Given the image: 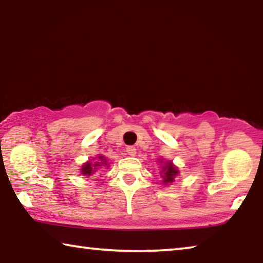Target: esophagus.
<instances>
[{
  "label": "esophagus",
  "instance_id": "esophagus-1",
  "mask_svg": "<svg viewBox=\"0 0 263 263\" xmlns=\"http://www.w3.org/2000/svg\"><path fill=\"white\" fill-rule=\"evenodd\" d=\"M126 153L130 155V157H135V155L137 154V149H136V147H133V146H128V147L126 148Z\"/></svg>",
  "mask_w": 263,
  "mask_h": 263
}]
</instances>
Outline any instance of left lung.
Instances as JSON below:
<instances>
[{
	"instance_id": "8db88e82",
	"label": "left lung",
	"mask_w": 263,
	"mask_h": 263,
	"mask_svg": "<svg viewBox=\"0 0 263 263\" xmlns=\"http://www.w3.org/2000/svg\"><path fill=\"white\" fill-rule=\"evenodd\" d=\"M159 163H160V168H161V171H160V176L162 177V184L163 185H169L172 183H174L175 182V177L180 174V171H179V167L175 166L173 161L171 160H164V159H159L158 160Z\"/></svg>"
}]
</instances>
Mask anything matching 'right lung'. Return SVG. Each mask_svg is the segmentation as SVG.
I'll list each match as a JSON object with an SVG mask.
<instances>
[{"mask_svg": "<svg viewBox=\"0 0 263 263\" xmlns=\"http://www.w3.org/2000/svg\"><path fill=\"white\" fill-rule=\"evenodd\" d=\"M109 162L108 159H106L104 155H97V158H92L89 159L87 162H84L81 169H80V174L83 176H91L94 175L97 169H100L101 167H105L109 168Z\"/></svg>", "mask_w": 263, "mask_h": 263, "instance_id": "right-lung-1", "label": "right lung"}]
</instances>
